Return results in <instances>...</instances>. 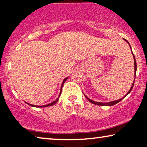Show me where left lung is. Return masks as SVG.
<instances>
[{
	"mask_svg": "<svg viewBox=\"0 0 147 147\" xmlns=\"http://www.w3.org/2000/svg\"><path fill=\"white\" fill-rule=\"evenodd\" d=\"M124 39V41H125L126 42H127V43H128V45H130V49H131V46H130V43H128V41L127 40H126V39ZM131 53H132V55H133L134 59V69H135V70H134V77H135V78H134V82H133V84H132V85H131V87L130 88V90H129V91L128 92V93H126V95L124 96V97H123V98H121V99H119V100H115V101H112V102H95V101H93V100H91V99H89L88 97H87V96L85 95V96L86 97V98L88 99V100L89 102H91L92 104H96V105H98V106H113V105H114V104H116L117 103L119 102H120L121 100H123V99L124 97H126V96H127L128 94L130 93L131 91V89H132L133 87H134V82H135V78H136V71H137V64H136V59H135V56H134V54H133L132 51H131Z\"/></svg>",
	"mask_w": 147,
	"mask_h": 147,
	"instance_id": "8db88e82",
	"label": "left lung"
}]
</instances>
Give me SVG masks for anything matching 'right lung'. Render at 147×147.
I'll return each mask as SVG.
<instances>
[{
    "label": "right lung",
    "mask_w": 147,
    "mask_h": 147,
    "mask_svg": "<svg viewBox=\"0 0 147 147\" xmlns=\"http://www.w3.org/2000/svg\"><path fill=\"white\" fill-rule=\"evenodd\" d=\"M68 79V77H67V78H65L64 80H63V83H62V84H61V90H60V93H59V96H58V98H56V100H54V101H53V102H51V103H50V104H47V105H44V106H35V105H33V104H28V103H27V102H25L26 103V104H28V105H30V106H32V107H36V108H43V107H48V106H53V105H54V104H55L58 101V100H59V96H60V94H61V89H62V87H63V84L65 82V81L67 80Z\"/></svg>",
    "instance_id": "add662e5"
}]
</instances>
